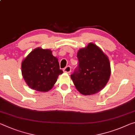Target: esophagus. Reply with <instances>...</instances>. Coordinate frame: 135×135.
Instances as JSON below:
<instances>
[{"label":"esophagus","instance_id":"obj_1","mask_svg":"<svg viewBox=\"0 0 135 135\" xmlns=\"http://www.w3.org/2000/svg\"><path fill=\"white\" fill-rule=\"evenodd\" d=\"M71 68L70 66H67V67H66L65 68H64L63 71L64 73H69L71 72Z\"/></svg>","mask_w":135,"mask_h":135}]
</instances>
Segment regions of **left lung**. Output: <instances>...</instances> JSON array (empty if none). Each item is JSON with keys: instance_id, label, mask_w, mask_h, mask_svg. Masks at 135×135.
Listing matches in <instances>:
<instances>
[{"instance_id": "8db88e82", "label": "left lung", "mask_w": 135, "mask_h": 135, "mask_svg": "<svg viewBox=\"0 0 135 135\" xmlns=\"http://www.w3.org/2000/svg\"><path fill=\"white\" fill-rule=\"evenodd\" d=\"M77 57L78 68L71 75L77 90L84 95L95 94L102 90L111 74L108 56L97 45L90 42L79 49Z\"/></svg>"}]
</instances>
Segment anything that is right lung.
Wrapping results in <instances>:
<instances>
[{"mask_svg": "<svg viewBox=\"0 0 135 135\" xmlns=\"http://www.w3.org/2000/svg\"><path fill=\"white\" fill-rule=\"evenodd\" d=\"M58 59L50 49H33L21 62V74L28 86L40 92L52 88L60 74Z\"/></svg>", "mask_w": 135, "mask_h": 135, "instance_id": "right-lung-1", "label": "right lung"}]
</instances>
